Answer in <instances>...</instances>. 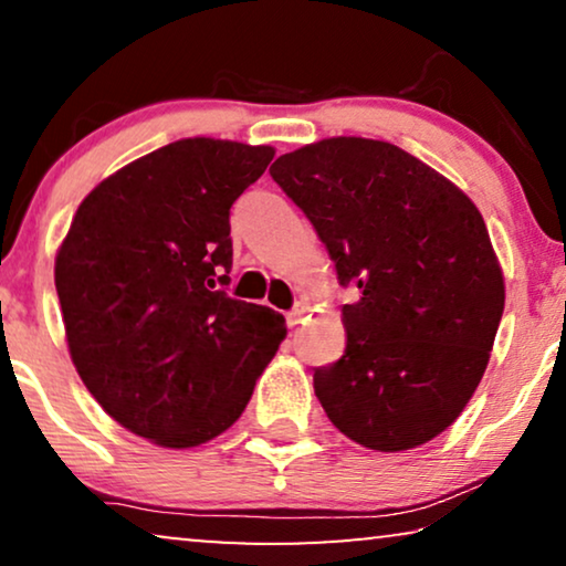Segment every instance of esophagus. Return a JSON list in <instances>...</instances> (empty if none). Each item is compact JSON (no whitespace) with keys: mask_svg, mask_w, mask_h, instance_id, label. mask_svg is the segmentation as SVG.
<instances>
[{"mask_svg":"<svg viewBox=\"0 0 566 566\" xmlns=\"http://www.w3.org/2000/svg\"><path fill=\"white\" fill-rule=\"evenodd\" d=\"M307 310H310L307 302H294V307L290 310V313H286V325H290V328H294V325H300Z\"/></svg>","mask_w":566,"mask_h":566,"instance_id":"esophagus-1","label":"esophagus"}]
</instances>
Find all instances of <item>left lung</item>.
<instances>
[{
    "mask_svg": "<svg viewBox=\"0 0 566 566\" xmlns=\"http://www.w3.org/2000/svg\"><path fill=\"white\" fill-rule=\"evenodd\" d=\"M269 174L359 294L344 305V356L313 374L331 423L374 451L436 439L480 385L505 307L480 210L385 140L325 138Z\"/></svg>",
    "mask_w": 566,
    "mask_h": 566,
    "instance_id": "8db88e82",
    "label": "left lung"
}]
</instances>
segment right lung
I'll list each match as a JSON object with an SVG mask.
<instances>
[{
    "label": "right lung",
    "instance_id": "1",
    "mask_svg": "<svg viewBox=\"0 0 566 566\" xmlns=\"http://www.w3.org/2000/svg\"><path fill=\"white\" fill-rule=\"evenodd\" d=\"M274 148L185 138L123 166L78 205L55 256L71 361L107 416L166 449L241 418L286 336L228 297L230 207Z\"/></svg>",
    "mask_w": 566,
    "mask_h": 566
}]
</instances>
